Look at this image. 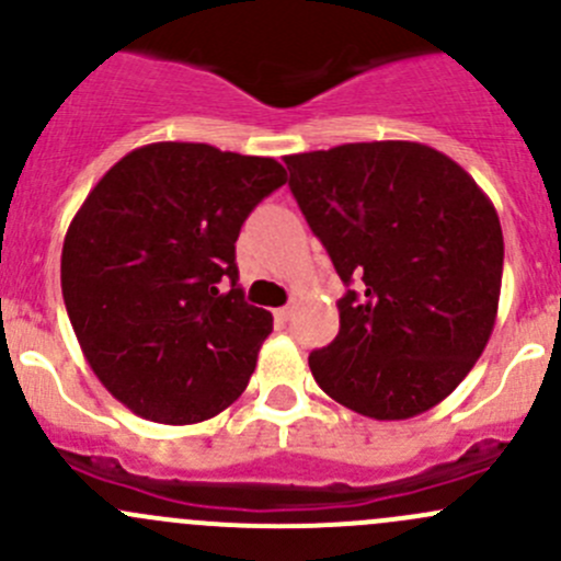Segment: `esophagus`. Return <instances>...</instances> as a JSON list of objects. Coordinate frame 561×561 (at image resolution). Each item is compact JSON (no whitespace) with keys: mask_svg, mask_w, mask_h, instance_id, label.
<instances>
[{"mask_svg":"<svg viewBox=\"0 0 561 561\" xmlns=\"http://www.w3.org/2000/svg\"><path fill=\"white\" fill-rule=\"evenodd\" d=\"M293 312H296V307H282V309H276L274 317H276V320H279V322H287V320H290V317H293Z\"/></svg>","mask_w":561,"mask_h":561,"instance_id":"esophagus-1","label":"esophagus"}]
</instances>
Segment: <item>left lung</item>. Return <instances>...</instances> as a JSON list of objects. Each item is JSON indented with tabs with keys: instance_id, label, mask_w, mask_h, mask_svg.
Segmentation results:
<instances>
[{
	"instance_id": "obj_1",
	"label": "left lung",
	"mask_w": 561,
	"mask_h": 561,
	"mask_svg": "<svg viewBox=\"0 0 561 561\" xmlns=\"http://www.w3.org/2000/svg\"><path fill=\"white\" fill-rule=\"evenodd\" d=\"M290 190L344 285L339 336L309 355L317 386L375 421L450 396L494 331L502 241L494 203L458 162L412 140L285 157Z\"/></svg>"
}]
</instances>
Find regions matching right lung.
Returning a JSON list of instances; mask_svg holds the SVG:
<instances>
[{"label":"right lung","mask_w":561,"mask_h":561,"mask_svg":"<svg viewBox=\"0 0 561 561\" xmlns=\"http://www.w3.org/2000/svg\"><path fill=\"white\" fill-rule=\"evenodd\" d=\"M285 181L271 157L165 140L122 157L78 208L61 296L89 366L135 415L186 426L244 393L274 317L236 285V241Z\"/></svg>","instance_id":"obj_1"}]
</instances>
